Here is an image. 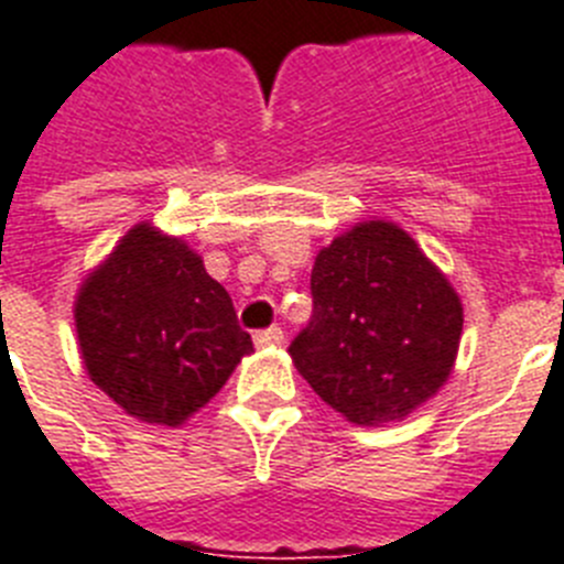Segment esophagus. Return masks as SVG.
<instances>
[{"label":"esophagus","mask_w":564,"mask_h":564,"mask_svg":"<svg viewBox=\"0 0 564 564\" xmlns=\"http://www.w3.org/2000/svg\"><path fill=\"white\" fill-rule=\"evenodd\" d=\"M278 343H283V332L281 326H269V329H261L254 332V346H278Z\"/></svg>","instance_id":"obj_1"}]
</instances>
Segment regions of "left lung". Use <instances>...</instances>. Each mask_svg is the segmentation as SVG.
I'll return each mask as SVG.
<instances>
[{
	"instance_id": "8db88e82",
	"label": "left lung",
	"mask_w": 564,
	"mask_h": 564,
	"mask_svg": "<svg viewBox=\"0 0 564 564\" xmlns=\"http://www.w3.org/2000/svg\"><path fill=\"white\" fill-rule=\"evenodd\" d=\"M312 317L289 343L303 380L357 425L409 417L448 380L463 303L394 224L340 235L312 267Z\"/></svg>"
}]
</instances>
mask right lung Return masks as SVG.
Returning a JSON list of instances; mask_svg holds the SVG:
<instances>
[{
  "label": "right lung",
  "mask_w": 564,
  "mask_h": 564,
  "mask_svg": "<svg viewBox=\"0 0 564 564\" xmlns=\"http://www.w3.org/2000/svg\"><path fill=\"white\" fill-rule=\"evenodd\" d=\"M76 332L93 383L159 425L184 423L252 351L227 289L187 243L147 224L85 281Z\"/></svg>",
  "instance_id": "add662e5"
}]
</instances>
